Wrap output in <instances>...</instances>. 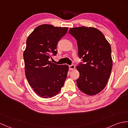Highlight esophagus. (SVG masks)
Segmentation results:
<instances>
[{"instance_id":"obj_1","label":"esophagus","mask_w":128,"mask_h":128,"mask_svg":"<svg viewBox=\"0 0 128 128\" xmlns=\"http://www.w3.org/2000/svg\"><path fill=\"white\" fill-rule=\"evenodd\" d=\"M75 69V66L74 65H71L69 66V69L71 70H73Z\"/></svg>"}]
</instances>
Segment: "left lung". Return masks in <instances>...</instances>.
I'll list each match as a JSON object with an SVG mask.
<instances>
[{
	"label": "left lung",
	"mask_w": 128,
	"mask_h": 128,
	"mask_svg": "<svg viewBox=\"0 0 128 128\" xmlns=\"http://www.w3.org/2000/svg\"><path fill=\"white\" fill-rule=\"evenodd\" d=\"M69 32L76 38L79 57L84 63L76 67L80 73L77 86L88 96L99 93L106 87L111 75L112 59L110 44L102 32L96 28H72Z\"/></svg>",
	"instance_id": "left-lung-1"
}]
</instances>
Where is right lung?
I'll list each match as a JSON object with an SVG mask.
<instances>
[{
  "label": "right lung",
  "instance_id": "add662e5",
  "mask_svg": "<svg viewBox=\"0 0 128 128\" xmlns=\"http://www.w3.org/2000/svg\"><path fill=\"white\" fill-rule=\"evenodd\" d=\"M68 29L44 24L38 26L26 39L23 52L25 75L34 92L41 98L56 96L66 78L69 66L56 64L48 59L57 54V44Z\"/></svg>",
  "mask_w": 128,
  "mask_h": 128
}]
</instances>
